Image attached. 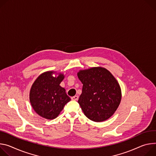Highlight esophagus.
Segmentation results:
<instances>
[{
  "mask_svg": "<svg viewBox=\"0 0 156 156\" xmlns=\"http://www.w3.org/2000/svg\"><path fill=\"white\" fill-rule=\"evenodd\" d=\"M71 99H72L73 100L77 101V100H78V99H79V97H78L77 95H75V96H74V97H71Z\"/></svg>",
  "mask_w": 156,
  "mask_h": 156,
  "instance_id": "esophagus-1",
  "label": "esophagus"
}]
</instances>
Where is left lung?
<instances>
[{
  "label": "left lung",
  "mask_w": 156,
  "mask_h": 156,
  "mask_svg": "<svg viewBox=\"0 0 156 156\" xmlns=\"http://www.w3.org/2000/svg\"><path fill=\"white\" fill-rule=\"evenodd\" d=\"M77 76L83 83L78 103L84 115L95 122L110 118L122 98L119 85L113 76L100 67L80 71Z\"/></svg>",
  "instance_id": "left-lung-1"
}]
</instances>
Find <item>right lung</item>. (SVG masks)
Returning a JSON list of instances; mask_svg holds the SVG:
<instances>
[{"label": "right lung", "instance_id": "add662e5", "mask_svg": "<svg viewBox=\"0 0 156 156\" xmlns=\"http://www.w3.org/2000/svg\"><path fill=\"white\" fill-rule=\"evenodd\" d=\"M49 71L41 74L34 81L30 92V100L34 110L40 116L48 119L56 118L64 105L71 100L66 90L59 85L64 76L57 77Z\"/></svg>", "mask_w": 156, "mask_h": 156}]
</instances>
